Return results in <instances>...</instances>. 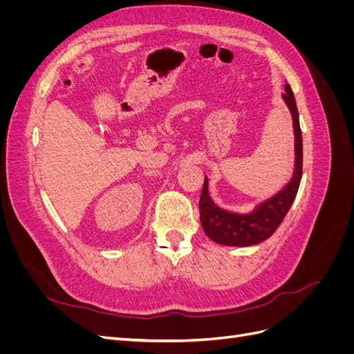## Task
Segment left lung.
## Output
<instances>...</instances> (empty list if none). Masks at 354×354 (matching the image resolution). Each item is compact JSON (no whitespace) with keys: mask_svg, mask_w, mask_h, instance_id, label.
Instances as JSON below:
<instances>
[{"mask_svg":"<svg viewBox=\"0 0 354 354\" xmlns=\"http://www.w3.org/2000/svg\"><path fill=\"white\" fill-rule=\"evenodd\" d=\"M283 100L292 113L294 134H295V171L291 181L274 196L261 202L252 212L236 214L221 209L214 205L208 195V180H203V187L199 198L201 224L207 236L214 242L229 246H248L260 243L270 238L279 227L285 216L291 208L297 196L299 181L303 176V136L299 128L298 109L294 93L285 85Z\"/></svg>","mask_w":354,"mask_h":354,"instance_id":"left-lung-1","label":"left lung"}]
</instances>
